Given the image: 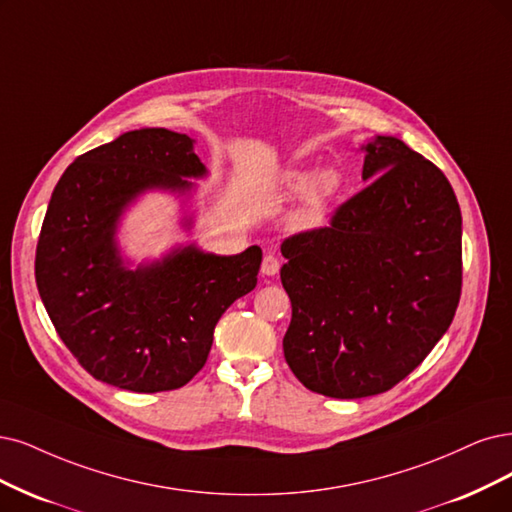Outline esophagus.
<instances>
[{
  "mask_svg": "<svg viewBox=\"0 0 512 512\" xmlns=\"http://www.w3.org/2000/svg\"><path fill=\"white\" fill-rule=\"evenodd\" d=\"M280 270V261L274 255H266L261 261V274L263 276H276Z\"/></svg>",
  "mask_w": 512,
  "mask_h": 512,
  "instance_id": "esophagus-1",
  "label": "esophagus"
}]
</instances>
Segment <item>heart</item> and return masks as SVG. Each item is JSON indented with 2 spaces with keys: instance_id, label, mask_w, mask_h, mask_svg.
Here are the masks:
<instances>
[{
  "instance_id": "heart-1",
  "label": "heart",
  "mask_w": 512,
  "mask_h": 512,
  "mask_svg": "<svg viewBox=\"0 0 512 512\" xmlns=\"http://www.w3.org/2000/svg\"><path fill=\"white\" fill-rule=\"evenodd\" d=\"M282 187L291 196H301L291 215V225L299 232H312L327 223L329 208L344 187V175L337 168H323L318 173L293 168L282 177Z\"/></svg>"
}]
</instances>
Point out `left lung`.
<instances>
[{
  "mask_svg": "<svg viewBox=\"0 0 512 512\" xmlns=\"http://www.w3.org/2000/svg\"><path fill=\"white\" fill-rule=\"evenodd\" d=\"M363 151V192L329 227L280 246L293 306L285 358L331 399L399 384L445 335L462 291V213L447 177L396 137Z\"/></svg>",
  "mask_w": 512,
  "mask_h": 512,
  "instance_id": "1",
  "label": "left lung"
}]
</instances>
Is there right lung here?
I'll return each instance as SVG.
<instances>
[{"label":"right lung","instance_id":"1","mask_svg":"<svg viewBox=\"0 0 512 512\" xmlns=\"http://www.w3.org/2000/svg\"><path fill=\"white\" fill-rule=\"evenodd\" d=\"M194 139L139 128L86 151L56 183L35 253V282L52 325L94 380L130 392L185 386L204 367L221 314L257 285L261 249L238 255L173 246L132 268L120 249L124 213L147 192L187 211L208 177Z\"/></svg>","mask_w":512,"mask_h":512}]
</instances>
